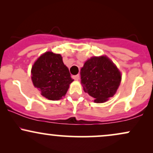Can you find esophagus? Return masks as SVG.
<instances>
[{
  "mask_svg": "<svg viewBox=\"0 0 153 153\" xmlns=\"http://www.w3.org/2000/svg\"><path fill=\"white\" fill-rule=\"evenodd\" d=\"M79 77H80L79 76V75H73V77H72V78L74 79L75 80H78Z\"/></svg>",
  "mask_w": 153,
  "mask_h": 153,
  "instance_id": "1",
  "label": "esophagus"
}]
</instances>
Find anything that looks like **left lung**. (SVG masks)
Instances as JSON below:
<instances>
[{"instance_id":"left-lung-1","label":"left lung","mask_w":153,"mask_h":153,"mask_svg":"<svg viewBox=\"0 0 153 153\" xmlns=\"http://www.w3.org/2000/svg\"><path fill=\"white\" fill-rule=\"evenodd\" d=\"M83 90L94 98L95 103H104L116 94L122 80L117 67L106 56L92 57L80 70Z\"/></svg>"}]
</instances>
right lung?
<instances>
[{"mask_svg":"<svg viewBox=\"0 0 153 153\" xmlns=\"http://www.w3.org/2000/svg\"><path fill=\"white\" fill-rule=\"evenodd\" d=\"M31 80L34 87L49 100L57 101L66 94L73 81L62 56L52 52L42 54L31 68Z\"/></svg>","mask_w":153,"mask_h":153,"instance_id":"add662e5","label":"right lung"}]
</instances>
